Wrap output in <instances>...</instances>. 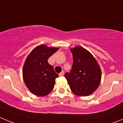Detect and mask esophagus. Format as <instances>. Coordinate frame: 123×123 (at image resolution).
Instances as JSON below:
<instances>
[{"instance_id": "esophagus-1", "label": "esophagus", "mask_w": 123, "mask_h": 123, "mask_svg": "<svg viewBox=\"0 0 123 123\" xmlns=\"http://www.w3.org/2000/svg\"><path fill=\"white\" fill-rule=\"evenodd\" d=\"M63 75H64V71H62V72L59 74L60 76H63Z\"/></svg>"}]
</instances>
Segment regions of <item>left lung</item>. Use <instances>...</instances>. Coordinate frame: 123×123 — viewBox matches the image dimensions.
<instances>
[{"label":"left lung","instance_id":"obj_1","mask_svg":"<svg viewBox=\"0 0 123 123\" xmlns=\"http://www.w3.org/2000/svg\"><path fill=\"white\" fill-rule=\"evenodd\" d=\"M73 57L70 73L65 74L71 91L78 96H88L99 86L102 78L100 66L94 56L86 49H70Z\"/></svg>","mask_w":123,"mask_h":123}]
</instances>
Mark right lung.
I'll return each mask as SVG.
<instances>
[{
  "mask_svg": "<svg viewBox=\"0 0 123 123\" xmlns=\"http://www.w3.org/2000/svg\"><path fill=\"white\" fill-rule=\"evenodd\" d=\"M58 49L42 44L35 47L27 56L23 68V78L28 89L34 95L45 96L54 89L58 74L47 60Z\"/></svg>",
  "mask_w": 123,
  "mask_h": 123,
  "instance_id": "add662e5",
  "label": "right lung"
}]
</instances>
